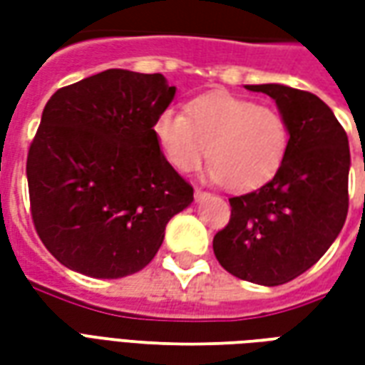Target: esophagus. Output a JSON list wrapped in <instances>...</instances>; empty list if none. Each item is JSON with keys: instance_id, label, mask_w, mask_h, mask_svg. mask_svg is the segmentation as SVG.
<instances>
[{"instance_id": "obj_1", "label": "esophagus", "mask_w": 365, "mask_h": 365, "mask_svg": "<svg viewBox=\"0 0 365 365\" xmlns=\"http://www.w3.org/2000/svg\"><path fill=\"white\" fill-rule=\"evenodd\" d=\"M193 195H195V201H203V199L209 197V193L203 190H199V187H195V193H193Z\"/></svg>"}]
</instances>
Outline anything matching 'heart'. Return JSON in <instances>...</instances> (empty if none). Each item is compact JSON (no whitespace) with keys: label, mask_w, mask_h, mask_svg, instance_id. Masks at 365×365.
I'll use <instances>...</instances> for the list:
<instances>
[{"label":"heart","mask_w":365,"mask_h":365,"mask_svg":"<svg viewBox=\"0 0 365 365\" xmlns=\"http://www.w3.org/2000/svg\"><path fill=\"white\" fill-rule=\"evenodd\" d=\"M152 128L178 172H197L209 156L207 178L232 191L268 183L289 148V127L277 109L222 93L193 101L187 113L166 107Z\"/></svg>","instance_id":"b5f03b06"}]
</instances>
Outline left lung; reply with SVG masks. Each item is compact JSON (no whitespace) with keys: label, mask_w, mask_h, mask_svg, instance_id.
I'll return each instance as SVG.
<instances>
[{"label":"left lung","mask_w":365,"mask_h":365,"mask_svg":"<svg viewBox=\"0 0 365 365\" xmlns=\"http://www.w3.org/2000/svg\"><path fill=\"white\" fill-rule=\"evenodd\" d=\"M275 101L289 127V148L260 190L230 197V221L213 238L229 274L282 285L314 266L336 240L348 215L350 148L344 128L322 99L282 83L246 86Z\"/></svg>","instance_id":"obj_1"}]
</instances>
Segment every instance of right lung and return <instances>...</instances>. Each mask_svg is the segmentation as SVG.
<instances>
[{
    "label": "right lung",
    "instance_id": "obj_1",
    "mask_svg": "<svg viewBox=\"0 0 365 365\" xmlns=\"http://www.w3.org/2000/svg\"><path fill=\"white\" fill-rule=\"evenodd\" d=\"M162 74L105 70L58 90L27 158L33 222L78 274L117 279L148 266L193 187L170 166L154 120L172 103Z\"/></svg>",
    "mask_w": 365,
    "mask_h": 365
}]
</instances>
